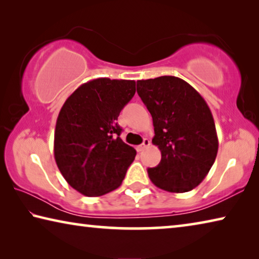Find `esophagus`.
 Returning <instances> with one entry per match:
<instances>
[{
  "instance_id": "obj_1",
  "label": "esophagus",
  "mask_w": 259,
  "mask_h": 259,
  "mask_svg": "<svg viewBox=\"0 0 259 259\" xmlns=\"http://www.w3.org/2000/svg\"><path fill=\"white\" fill-rule=\"evenodd\" d=\"M150 145H151V142H150V140H148V139L145 138V139H144V142H143L142 145H139V146L137 147V150H138V152H142V151L145 150V148L148 147Z\"/></svg>"
}]
</instances>
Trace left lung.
<instances>
[{
	"label": "left lung",
	"mask_w": 259,
	"mask_h": 259,
	"mask_svg": "<svg viewBox=\"0 0 259 259\" xmlns=\"http://www.w3.org/2000/svg\"><path fill=\"white\" fill-rule=\"evenodd\" d=\"M137 93L150 111L161 161L147 170L161 190L192 191L207 176L218 152L211 111L198 91L176 76L137 81Z\"/></svg>",
	"instance_id": "left-lung-1"
}]
</instances>
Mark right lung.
I'll use <instances>...</instances> for the list:
<instances>
[{
  "mask_svg": "<svg viewBox=\"0 0 259 259\" xmlns=\"http://www.w3.org/2000/svg\"><path fill=\"white\" fill-rule=\"evenodd\" d=\"M135 93L134 80L99 77L81 84L61 107L55 160L65 181L81 194L104 195L124 179L136 150L120 138L116 121Z\"/></svg>",
  "mask_w": 259,
  "mask_h": 259,
  "instance_id": "right-lung-1",
  "label": "right lung"
}]
</instances>
